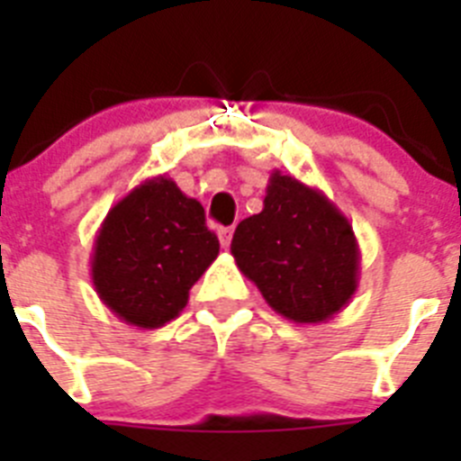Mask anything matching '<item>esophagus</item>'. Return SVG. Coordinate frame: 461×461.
I'll return each mask as SVG.
<instances>
[{"label": "esophagus", "instance_id": "esophagus-1", "mask_svg": "<svg viewBox=\"0 0 461 461\" xmlns=\"http://www.w3.org/2000/svg\"><path fill=\"white\" fill-rule=\"evenodd\" d=\"M230 240H233V228H219V242H221L223 249L230 247Z\"/></svg>", "mask_w": 461, "mask_h": 461}]
</instances>
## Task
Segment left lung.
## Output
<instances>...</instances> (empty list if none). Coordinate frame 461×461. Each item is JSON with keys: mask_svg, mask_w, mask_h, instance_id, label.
I'll return each instance as SVG.
<instances>
[{"mask_svg": "<svg viewBox=\"0 0 461 461\" xmlns=\"http://www.w3.org/2000/svg\"><path fill=\"white\" fill-rule=\"evenodd\" d=\"M230 254L266 303L293 323H323L357 291L360 247L323 191L279 170L263 210L238 223Z\"/></svg>", "mask_w": 461, "mask_h": 461, "instance_id": "left-lung-1", "label": "left lung"}]
</instances>
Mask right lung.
<instances>
[{
	"label": "right lung",
	"mask_w": 461,
	"mask_h": 461,
	"mask_svg": "<svg viewBox=\"0 0 461 461\" xmlns=\"http://www.w3.org/2000/svg\"><path fill=\"white\" fill-rule=\"evenodd\" d=\"M219 256L205 210L170 177H149L110 207L96 230L92 284L117 319L154 330L177 319Z\"/></svg>",
	"instance_id": "obj_1"
}]
</instances>
